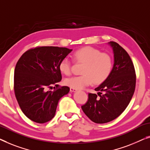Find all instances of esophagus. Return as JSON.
Segmentation results:
<instances>
[{"mask_svg":"<svg viewBox=\"0 0 150 150\" xmlns=\"http://www.w3.org/2000/svg\"><path fill=\"white\" fill-rule=\"evenodd\" d=\"M70 91H71V92H75V91H77V89L71 88H70Z\"/></svg>","mask_w":150,"mask_h":150,"instance_id":"34e87169","label":"esophagus"}]
</instances>
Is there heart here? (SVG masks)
<instances>
[{"label": "heart", "instance_id": "heart-1", "mask_svg": "<svg viewBox=\"0 0 150 150\" xmlns=\"http://www.w3.org/2000/svg\"><path fill=\"white\" fill-rule=\"evenodd\" d=\"M73 57L76 61L83 63L81 75L67 78L64 83L71 88L81 89L93 82L100 84L108 79L112 69V59L108 54L100 52L98 49L86 46L75 51ZM59 71L62 74L71 73V62L64 58L60 62Z\"/></svg>", "mask_w": 150, "mask_h": 150}]
</instances>
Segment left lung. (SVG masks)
I'll list each match as a JSON object with an SVG mask.
<instances>
[{"instance_id": "obj_1", "label": "left lung", "mask_w": 150, "mask_h": 150, "mask_svg": "<svg viewBox=\"0 0 150 150\" xmlns=\"http://www.w3.org/2000/svg\"><path fill=\"white\" fill-rule=\"evenodd\" d=\"M114 54V64L106 81L89 93L88 100L81 106L84 113L96 123L112 121L123 112L135 91V68L128 53L115 42H108Z\"/></svg>"}]
</instances>
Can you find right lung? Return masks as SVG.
<instances>
[{
	"label": "right lung",
	"mask_w": 150,
	"mask_h": 150,
	"mask_svg": "<svg viewBox=\"0 0 150 150\" xmlns=\"http://www.w3.org/2000/svg\"><path fill=\"white\" fill-rule=\"evenodd\" d=\"M72 50L57 46L37 47L26 51L17 62L15 97L24 115L33 122L44 123L52 119L60 99L69 92V87L59 88L57 83L62 79L60 62ZM53 84L57 88L47 91Z\"/></svg>",
	"instance_id": "obj_1"
}]
</instances>
